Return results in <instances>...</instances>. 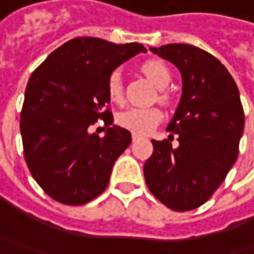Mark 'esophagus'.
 Returning <instances> with one entry per match:
<instances>
[{
    "label": "esophagus",
    "mask_w": 254,
    "mask_h": 254,
    "mask_svg": "<svg viewBox=\"0 0 254 254\" xmlns=\"http://www.w3.org/2000/svg\"><path fill=\"white\" fill-rule=\"evenodd\" d=\"M140 138V135H137V134H132V141H137Z\"/></svg>",
    "instance_id": "obj_1"
}]
</instances>
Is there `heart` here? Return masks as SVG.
I'll return each instance as SVG.
<instances>
[{"mask_svg":"<svg viewBox=\"0 0 254 254\" xmlns=\"http://www.w3.org/2000/svg\"><path fill=\"white\" fill-rule=\"evenodd\" d=\"M142 74L151 82L157 89L167 87L171 82L170 69L161 61H147L140 66ZM107 94L114 103H122L124 99L123 92V79L120 72H113L107 79ZM160 100H167V94L160 93ZM162 113L157 107H132L122 114H119L117 122L126 130L137 135H145L151 132L157 124L161 122Z\"/></svg>","mask_w":254,"mask_h":254,"instance_id":"obj_1","label":"heart"}]
</instances>
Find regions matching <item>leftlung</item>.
<instances>
[{"label": "left lung", "instance_id": "left-lung-1", "mask_svg": "<svg viewBox=\"0 0 254 254\" xmlns=\"http://www.w3.org/2000/svg\"><path fill=\"white\" fill-rule=\"evenodd\" d=\"M175 64L182 94L167 130L179 135L178 147L152 140L144 164L151 193L172 210H192L219 188L236 162L245 127L239 89L228 69L206 51L187 44L150 48Z\"/></svg>", "mask_w": 254, "mask_h": 254}]
</instances>
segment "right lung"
Instances as JSON below:
<instances>
[{
	"label": "right lung",
	"mask_w": 254,
	"mask_h": 254,
	"mask_svg": "<svg viewBox=\"0 0 254 254\" xmlns=\"http://www.w3.org/2000/svg\"><path fill=\"white\" fill-rule=\"evenodd\" d=\"M140 52L147 49L137 42L74 38L31 74L19 122L25 161L55 200L83 205L107 188L114 162L131 142L128 130L110 127L107 79ZM99 118L108 127L104 137L90 131Z\"/></svg>",
	"instance_id": "1"
}]
</instances>
